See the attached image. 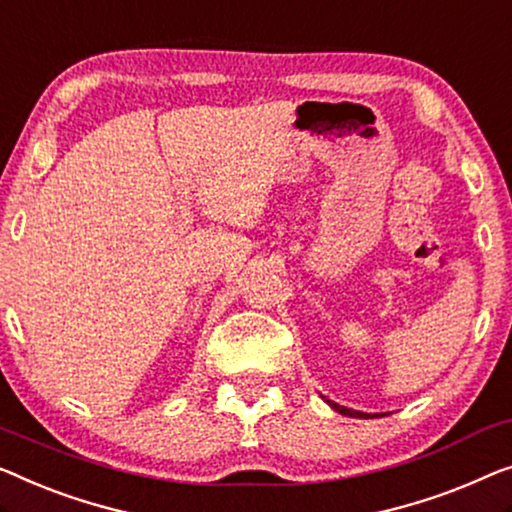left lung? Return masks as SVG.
Wrapping results in <instances>:
<instances>
[{
  "label": "left lung",
  "instance_id": "obj_1",
  "mask_svg": "<svg viewBox=\"0 0 512 512\" xmlns=\"http://www.w3.org/2000/svg\"><path fill=\"white\" fill-rule=\"evenodd\" d=\"M328 404L332 406V409L335 411H339V413H344V416H351V418H369L367 413H360V411H353V409H346V406H339V404H335V402H330L328 399Z\"/></svg>",
  "mask_w": 512,
  "mask_h": 512
}]
</instances>
